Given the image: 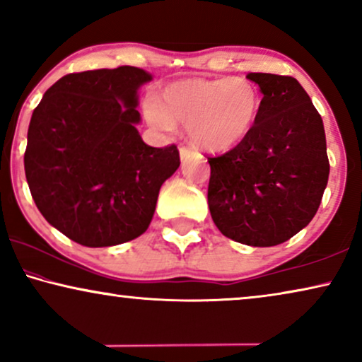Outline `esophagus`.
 <instances>
[{
    "label": "esophagus",
    "mask_w": 362,
    "mask_h": 362,
    "mask_svg": "<svg viewBox=\"0 0 362 362\" xmlns=\"http://www.w3.org/2000/svg\"><path fill=\"white\" fill-rule=\"evenodd\" d=\"M180 156H181V161H186L189 160L191 156H194V151L187 146H180Z\"/></svg>",
    "instance_id": "esophagus-1"
}]
</instances>
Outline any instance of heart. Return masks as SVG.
<instances>
[{"mask_svg": "<svg viewBox=\"0 0 362 362\" xmlns=\"http://www.w3.org/2000/svg\"><path fill=\"white\" fill-rule=\"evenodd\" d=\"M262 110L255 83L242 77L187 78L168 86L160 102L148 100L153 127L171 132L186 123L189 140L206 151H227L250 135Z\"/></svg>", "mask_w": 362, "mask_h": 362, "instance_id": "1", "label": "heart"}]
</instances>
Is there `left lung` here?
<instances>
[{"instance_id": "left-lung-1", "label": "left lung", "mask_w": 362, "mask_h": 362, "mask_svg": "<svg viewBox=\"0 0 362 362\" xmlns=\"http://www.w3.org/2000/svg\"><path fill=\"white\" fill-rule=\"evenodd\" d=\"M260 87L257 125L230 151L207 158V204L222 234L272 247L310 224L328 185L329 161L321 115L298 81L250 72Z\"/></svg>"}]
</instances>
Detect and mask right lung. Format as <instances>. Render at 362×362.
<instances>
[{"label":"right lung","instance_id":"add662e5","mask_svg":"<svg viewBox=\"0 0 362 362\" xmlns=\"http://www.w3.org/2000/svg\"><path fill=\"white\" fill-rule=\"evenodd\" d=\"M138 67L67 74L34 108L24 171L37 209L77 244L136 239L155 214L160 187L177 168L176 145L148 146L136 130Z\"/></svg>","mask_w":362,"mask_h":362}]
</instances>
